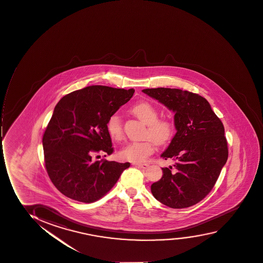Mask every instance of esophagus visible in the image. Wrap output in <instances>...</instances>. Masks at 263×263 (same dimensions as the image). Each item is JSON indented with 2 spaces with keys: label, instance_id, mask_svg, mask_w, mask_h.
Returning a JSON list of instances; mask_svg holds the SVG:
<instances>
[{
  "label": "esophagus",
  "instance_id": "obj_1",
  "mask_svg": "<svg viewBox=\"0 0 263 263\" xmlns=\"http://www.w3.org/2000/svg\"><path fill=\"white\" fill-rule=\"evenodd\" d=\"M135 165H137L139 168H142V170H146L149 166L147 163H135Z\"/></svg>",
  "mask_w": 263,
  "mask_h": 263
}]
</instances>
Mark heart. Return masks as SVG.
<instances>
[{"mask_svg": "<svg viewBox=\"0 0 263 263\" xmlns=\"http://www.w3.org/2000/svg\"><path fill=\"white\" fill-rule=\"evenodd\" d=\"M132 112L144 124H147L146 138L144 141H134L127 144L118 153L119 158L132 162H141L155 151V143L162 146L171 141L174 136L175 124L168 118H159V111L151 102H139L132 108ZM108 136L115 141L124 138V129L119 116L111 115L107 121Z\"/></svg>", "mask_w": 263, "mask_h": 263, "instance_id": "obj_1", "label": "heart"}]
</instances>
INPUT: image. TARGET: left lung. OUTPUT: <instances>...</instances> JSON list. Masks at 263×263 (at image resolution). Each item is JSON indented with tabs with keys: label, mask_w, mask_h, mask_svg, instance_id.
Listing matches in <instances>:
<instances>
[{
	"label": "left lung",
	"mask_w": 263,
	"mask_h": 263,
	"mask_svg": "<svg viewBox=\"0 0 263 263\" xmlns=\"http://www.w3.org/2000/svg\"><path fill=\"white\" fill-rule=\"evenodd\" d=\"M142 92L174 111L177 129L161 155L174 165L162 168V177L151 185L153 195L172 209L193 206L211 192L228 159L223 124L198 93L164 87Z\"/></svg>",
	"instance_id": "left-lung-1"
}]
</instances>
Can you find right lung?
<instances>
[{
	"mask_svg": "<svg viewBox=\"0 0 263 263\" xmlns=\"http://www.w3.org/2000/svg\"><path fill=\"white\" fill-rule=\"evenodd\" d=\"M134 92L133 88L87 86L65 95L57 103L42 144L48 177L64 195L80 202H95L130 167L129 162L93 161L92 157L114 152L107 121Z\"/></svg>",
	"mask_w": 263,
	"mask_h": 263,
	"instance_id": "right-lung-1",
	"label": "right lung"
}]
</instances>
